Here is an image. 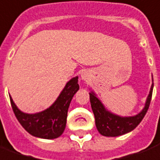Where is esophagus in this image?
Returning <instances> with one entry per match:
<instances>
[{"instance_id": "34e87169", "label": "esophagus", "mask_w": 160, "mask_h": 160, "mask_svg": "<svg viewBox=\"0 0 160 160\" xmlns=\"http://www.w3.org/2000/svg\"><path fill=\"white\" fill-rule=\"evenodd\" d=\"M81 78H82V80H86V79H87V75H86L85 72L82 73V75H81Z\"/></svg>"}]
</instances>
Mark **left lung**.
Wrapping results in <instances>:
<instances>
[{
    "label": "left lung",
    "instance_id": "1",
    "mask_svg": "<svg viewBox=\"0 0 160 160\" xmlns=\"http://www.w3.org/2000/svg\"><path fill=\"white\" fill-rule=\"evenodd\" d=\"M153 82V79H152ZM153 89L152 83L150 91L147 97L145 106L140 113L132 116H121L114 114L105 108L102 101L97 97L94 91L89 92V99L93 113L95 115L96 126L98 132L106 137H117L131 132L139 125L147 114L150 105Z\"/></svg>",
    "mask_w": 160,
    "mask_h": 160
}]
</instances>
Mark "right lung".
Masks as SVG:
<instances>
[{
  "mask_svg": "<svg viewBox=\"0 0 160 160\" xmlns=\"http://www.w3.org/2000/svg\"><path fill=\"white\" fill-rule=\"evenodd\" d=\"M78 89V77L77 76L66 82L59 96L49 108L34 114L24 113L20 110L11 96H9L10 102L17 120L27 132L32 136L52 140L61 136L64 132L68 108Z\"/></svg>",
  "mask_w": 160,
  "mask_h": 160,
  "instance_id": "1",
  "label": "right lung"
}]
</instances>
